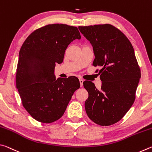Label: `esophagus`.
Instances as JSON below:
<instances>
[{"instance_id":"1","label":"esophagus","mask_w":152,"mask_h":152,"mask_svg":"<svg viewBox=\"0 0 152 152\" xmlns=\"http://www.w3.org/2000/svg\"><path fill=\"white\" fill-rule=\"evenodd\" d=\"M79 81H80V86H83V82H84L83 79L80 78V79H79Z\"/></svg>"}]
</instances>
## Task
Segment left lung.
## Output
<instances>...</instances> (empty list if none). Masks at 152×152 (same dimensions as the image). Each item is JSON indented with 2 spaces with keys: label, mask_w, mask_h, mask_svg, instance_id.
Returning <instances> with one entry per match:
<instances>
[{
  "label": "left lung",
  "mask_w": 152,
  "mask_h": 152,
  "mask_svg": "<svg viewBox=\"0 0 152 152\" xmlns=\"http://www.w3.org/2000/svg\"><path fill=\"white\" fill-rule=\"evenodd\" d=\"M93 48L94 66L102 67L98 90L84 81L88 92L85 110L92 121L102 126L115 124L124 117L134 102L141 72L134 50L127 37L109 24L78 27Z\"/></svg>",
  "instance_id": "1"
}]
</instances>
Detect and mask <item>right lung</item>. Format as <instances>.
Masks as SVG:
<instances>
[{"label":"right lung","instance_id":"right-lung-1","mask_svg":"<svg viewBox=\"0 0 152 152\" xmlns=\"http://www.w3.org/2000/svg\"><path fill=\"white\" fill-rule=\"evenodd\" d=\"M80 38L76 27L48 25L28 36L20 48L16 86L24 108L37 121L50 123L61 118L80 86L75 76L56 79L54 74L68 45Z\"/></svg>","mask_w":152,"mask_h":152}]
</instances>
